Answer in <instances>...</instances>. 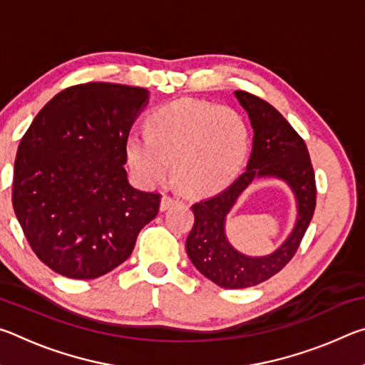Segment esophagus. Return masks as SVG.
<instances>
[{"label":"esophagus","mask_w":365,"mask_h":365,"mask_svg":"<svg viewBox=\"0 0 365 365\" xmlns=\"http://www.w3.org/2000/svg\"><path fill=\"white\" fill-rule=\"evenodd\" d=\"M178 205V200L174 196H169V195H164L160 197V211H168L169 207Z\"/></svg>","instance_id":"1"}]
</instances>
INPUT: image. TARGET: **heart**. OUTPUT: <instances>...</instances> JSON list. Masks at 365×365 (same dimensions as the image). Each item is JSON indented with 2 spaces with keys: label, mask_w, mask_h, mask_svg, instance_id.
<instances>
[{
  "label": "heart",
  "mask_w": 365,
  "mask_h": 365,
  "mask_svg": "<svg viewBox=\"0 0 365 365\" xmlns=\"http://www.w3.org/2000/svg\"><path fill=\"white\" fill-rule=\"evenodd\" d=\"M146 133L125 140L128 168L140 183L174 178L190 195H209L227 187L242 172L250 153V127L232 108L182 98L148 117Z\"/></svg>",
  "instance_id": "heart-1"
}]
</instances>
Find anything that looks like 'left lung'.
Returning a JSON list of instances; mask_svg holds the SVG:
<instances>
[{"label":"left lung","instance_id":"1","mask_svg":"<svg viewBox=\"0 0 365 365\" xmlns=\"http://www.w3.org/2000/svg\"><path fill=\"white\" fill-rule=\"evenodd\" d=\"M235 98L250 117L252 150L246 170L230 187L195 202V225L187 238V255L215 285L230 289L255 287L280 272L294 256L316 209V177L307 146L274 106L246 91ZM274 178L292 190L295 225L279 249L265 257L243 255L227 242L225 224L239 196L257 180Z\"/></svg>","mask_w":365,"mask_h":365}]
</instances>
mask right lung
<instances>
[{"label":"right lung","mask_w":365,"mask_h":365,"mask_svg":"<svg viewBox=\"0 0 365 365\" xmlns=\"http://www.w3.org/2000/svg\"><path fill=\"white\" fill-rule=\"evenodd\" d=\"M150 91L91 82L45 104L14 163L12 206L30 248L69 279L108 274L156 217L159 195L128 183L125 140Z\"/></svg>","instance_id":"right-lung-1"}]
</instances>
